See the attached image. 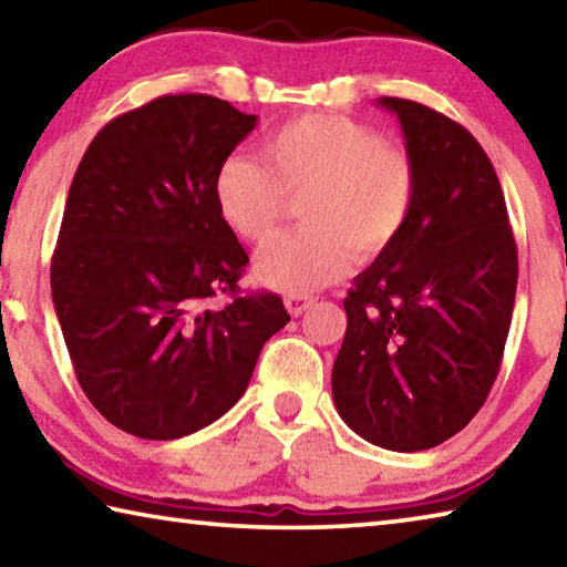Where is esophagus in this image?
Returning <instances> with one entry per match:
<instances>
[{"mask_svg":"<svg viewBox=\"0 0 567 567\" xmlns=\"http://www.w3.org/2000/svg\"><path fill=\"white\" fill-rule=\"evenodd\" d=\"M312 302H315V297H310V295H297V292H292V295L285 297V305H287V310H290L292 318H300V315H302Z\"/></svg>","mask_w":567,"mask_h":567,"instance_id":"1","label":"esophagus"}]
</instances>
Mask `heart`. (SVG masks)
I'll return each instance as SVG.
<instances>
[{
	"mask_svg": "<svg viewBox=\"0 0 567 567\" xmlns=\"http://www.w3.org/2000/svg\"><path fill=\"white\" fill-rule=\"evenodd\" d=\"M260 159L229 155L215 175V203L233 233L265 245L302 197V227L265 249L257 277L285 292H312L398 243L417 197L408 152L342 114H305L260 142Z\"/></svg>",
	"mask_w": 567,
	"mask_h": 567,
	"instance_id": "heart-1",
	"label": "heart"
}]
</instances>
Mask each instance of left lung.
<instances>
[{"mask_svg":"<svg viewBox=\"0 0 567 567\" xmlns=\"http://www.w3.org/2000/svg\"><path fill=\"white\" fill-rule=\"evenodd\" d=\"M378 104L398 114L417 197L405 233L344 297L332 398L368 443L415 453L483 408L511 330L517 249L501 182L473 134L425 104Z\"/></svg>","mask_w":567,"mask_h":567,"instance_id":"left-lung-1","label":"left lung"}]
</instances>
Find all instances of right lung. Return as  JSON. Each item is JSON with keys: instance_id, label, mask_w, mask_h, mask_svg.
<instances>
[{"instance_id": "obj_1", "label": "right lung", "mask_w": 567, "mask_h": 567, "mask_svg": "<svg viewBox=\"0 0 567 567\" xmlns=\"http://www.w3.org/2000/svg\"><path fill=\"white\" fill-rule=\"evenodd\" d=\"M255 124L209 94H165L104 124L74 172L52 300L84 395L124 433L175 440L223 417L290 322L277 295H237L247 252L215 203L217 167ZM217 291L234 302L209 308Z\"/></svg>"}]
</instances>
